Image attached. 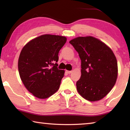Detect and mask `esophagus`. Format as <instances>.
Listing matches in <instances>:
<instances>
[{
  "instance_id": "esophagus-1",
  "label": "esophagus",
  "mask_w": 130,
  "mask_h": 130,
  "mask_svg": "<svg viewBox=\"0 0 130 130\" xmlns=\"http://www.w3.org/2000/svg\"><path fill=\"white\" fill-rule=\"evenodd\" d=\"M72 72V70H67V73L68 74H70Z\"/></svg>"
}]
</instances>
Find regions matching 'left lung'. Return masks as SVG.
<instances>
[{
	"label": "left lung",
	"instance_id": "1",
	"mask_svg": "<svg viewBox=\"0 0 130 130\" xmlns=\"http://www.w3.org/2000/svg\"><path fill=\"white\" fill-rule=\"evenodd\" d=\"M81 61V77L76 87L80 95L91 102L100 100L111 91L118 77L117 60L104 43L93 37H80L69 42Z\"/></svg>",
	"mask_w": 130,
	"mask_h": 130
}]
</instances>
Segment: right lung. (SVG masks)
Wrapping results in <instances>:
<instances>
[{
  "mask_svg": "<svg viewBox=\"0 0 130 130\" xmlns=\"http://www.w3.org/2000/svg\"><path fill=\"white\" fill-rule=\"evenodd\" d=\"M67 42L65 37L45 34L23 47L18 60L22 81L30 93L46 99L58 91L64 70L58 69V53Z\"/></svg>",
  "mask_w": 130,
  "mask_h": 130,
  "instance_id": "add662e5",
  "label": "right lung"
}]
</instances>
